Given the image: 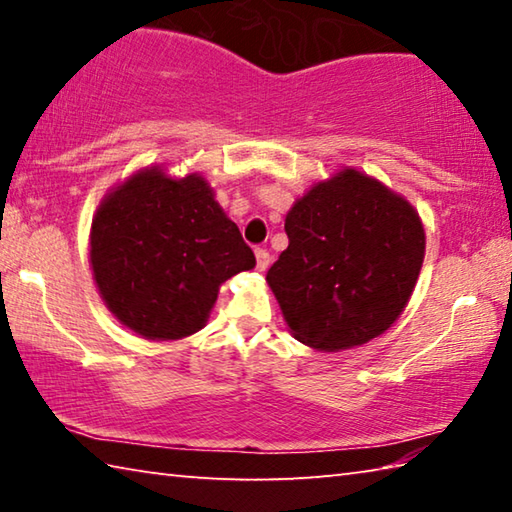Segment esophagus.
Here are the masks:
<instances>
[{
    "instance_id": "1",
    "label": "esophagus",
    "mask_w": 512,
    "mask_h": 512,
    "mask_svg": "<svg viewBox=\"0 0 512 512\" xmlns=\"http://www.w3.org/2000/svg\"><path fill=\"white\" fill-rule=\"evenodd\" d=\"M255 259H257L259 271H266V268L271 266V255H268V250H264V248L255 250Z\"/></svg>"
}]
</instances>
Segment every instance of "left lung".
<instances>
[{
    "instance_id": "left-lung-1",
    "label": "left lung",
    "mask_w": 512,
    "mask_h": 512,
    "mask_svg": "<svg viewBox=\"0 0 512 512\" xmlns=\"http://www.w3.org/2000/svg\"><path fill=\"white\" fill-rule=\"evenodd\" d=\"M284 230L289 246L266 282L300 343L348 350L400 318L424 259L422 221L406 198L343 169L293 203Z\"/></svg>"
}]
</instances>
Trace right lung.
<instances>
[{
  "label": "right lung",
  "mask_w": 512,
  "mask_h": 512,
  "mask_svg": "<svg viewBox=\"0 0 512 512\" xmlns=\"http://www.w3.org/2000/svg\"><path fill=\"white\" fill-rule=\"evenodd\" d=\"M90 264L106 307L142 339L198 332L232 275L255 255L198 173L146 167L103 198L92 219Z\"/></svg>",
  "instance_id": "right-lung-1"
}]
</instances>
